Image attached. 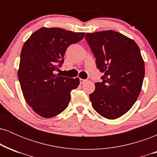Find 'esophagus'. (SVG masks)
Wrapping results in <instances>:
<instances>
[{
  "instance_id": "1",
  "label": "esophagus",
  "mask_w": 157,
  "mask_h": 157,
  "mask_svg": "<svg viewBox=\"0 0 157 157\" xmlns=\"http://www.w3.org/2000/svg\"><path fill=\"white\" fill-rule=\"evenodd\" d=\"M86 81V80H84V79H80V82L81 84L83 83V82H85Z\"/></svg>"
}]
</instances>
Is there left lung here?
Returning a JSON list of instances; mask_svg holds the SVG:
<instances>
[{"label":"left lung","instance_id":"1","mask_svg":"<svg viewBox=\"0 0 157 157\" xmlns=\"http://www.w3.org/2000/svg\"><path fill=\"white\" fill-rule=\"evenodd\" d=\"M85 38L104 74L89 94L91 105L102 117L114 120L131 109L141 91L145 66L140 48L113 30L86 33Z\"/></svg>","mask_w":157,"mask_h":157}]
</instances>
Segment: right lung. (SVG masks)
Masks as SVG:
<instances>
[{
  "label": "right lung",
  "mask_w": 157,
  "mask_h": 157,
  "mask_svg": "<svg viewBox=\"0 0 157 157\" xmlns=\"http://www.w3.org/2000/svg\"><path fill=\"white\" fill-rule=\"evenodd\" d=\"M83 32L61 28H40L23 44L17 72L23 96L28 105L42 117L57 116L68 107L71 90L79 78L62 77L55 71L63 63L70 45L84 37Z\"/></svg>",
  "instance_id": "obj_1"
}]
</instances>
